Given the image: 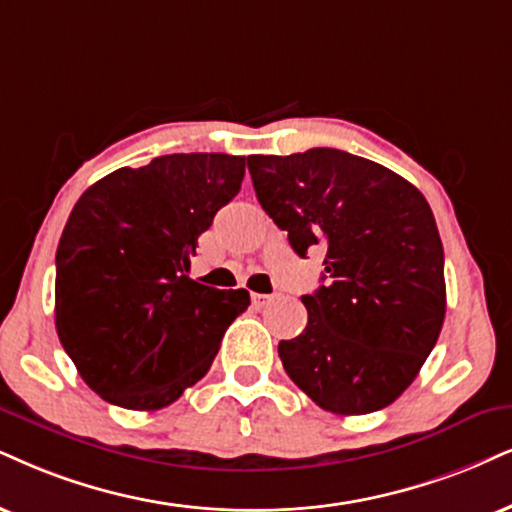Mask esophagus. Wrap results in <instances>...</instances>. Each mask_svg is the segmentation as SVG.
I'll list each match as a JSON object with an SVG mask.
<instances>
[{
  "label": "esophagus",
  "mask_w": 512,
  "mask_h": 512,
  "mask_svg": "<svg viewBox=\"0 0 512 512\" xmlns=\"http://www.w3.org/2000/svg\"><path fill=\"white\" fill-rule=\"evenodd\" d=\"M270 301H273V296H270V294H251V304H254L256 308L268 306Z\"/></svg>",
  "instance_id": "34e87169"
}]
</instances>
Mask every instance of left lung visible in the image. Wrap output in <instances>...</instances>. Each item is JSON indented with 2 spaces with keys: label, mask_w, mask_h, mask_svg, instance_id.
I'll list each match as a JSON object with an SVG mask.
<instances>
[{
  "label": "left lung",
  "mask_w": 512,
  "mask_h": 512,
  "mask_svg": "<svg viewBox=\"0 0 512 512\" xmlns=\"http://www.w3.org/2000/svg\"><path fill=\"white\" fill-rule=\"evenodd\" d=\"M246 166L296 254L325 251L327 285L301 296L306 330L277 346L287 375L337 415L394 403L446 313L444 246L427 199L394 170L339 149L249 156Z\"/></svg>",
  "instance_id": "obj_1"
}]
</instances>
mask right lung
Here are the masks:
<instances>
[{
    "label": "right lung",
    "instance_id": "right-lung-1",
    "mask_svg": "<svg viewBox=\"0 0 512 512\" xmlns=\"http://www.w3.org/2000/svg\"><path fill=\"white\" fill-rule=\"evenodd\" d=\"M244 156L168 154L118 168L73 206L56 249V332L87 387L128 410L178 401L251 304L189 280V258L239 192Z\"/></svg>",
    "mask_w": 512,
    "mask_h": 512
}]
</instances>
